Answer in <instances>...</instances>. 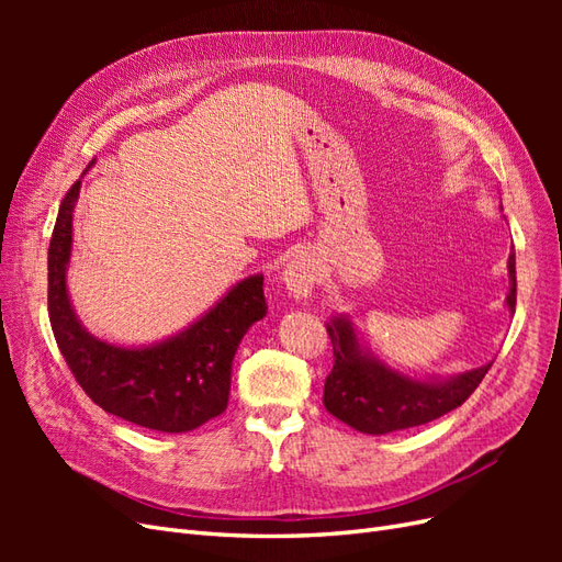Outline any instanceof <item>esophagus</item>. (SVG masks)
<instances>
[{"label":"esophagus","mask_w":562,"mask_h":562,"mask_svg":"<svg viewBox=\"0 0 562 562\" xmlns=\"http://www.w3.org/2000/svg\"><path fill=\"white\" fill-rule=\"evenodd\" d=\"M281 281L285 285V291L295 295V297H307L314 288L316 281V265L310 258V255H295L285 262L281 271Z\"/></svg>","instance_id":"obj_1"}]
</instances>
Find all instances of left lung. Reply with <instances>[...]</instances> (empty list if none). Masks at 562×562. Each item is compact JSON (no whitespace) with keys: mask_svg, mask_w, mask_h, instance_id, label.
<instances>
[{"mask_svg":"<svg viewBox=\"0 0 562 562\" xmlns=\"http://www.w3.org/2000/svg\"><path fill=\"white\" fill-rule=\"evenodd\" d=\"M512 291L506 307L516 312V255H508ZM335 363L323 386V405L339 422L361 434L382 436L419 427L462 405L492 363L448 380H413L363 351L347 316L328 323Z\"/></svg>","mask_w":562,"mask_h":562,"instance_id":"left-lung-1","label":"left lung"}]
</instances>
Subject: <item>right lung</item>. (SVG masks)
<instances>
[{
	"label": "right lung",
	"instance_id": "right-lung-1",
	"mask_svg": "<svg viewBox=\"0 0 562 562\" xmlns=\"http://www.w3.org/2000/svg\"><path fill=\"white\" fill-rule=\"evenodd\" d=\"M79 184L65 194L48 244V318L67 368L95 405L145 429L184 434L223 415L234 353L267 314L265 277L232 285L215 307L164 342L116 347L98 339L79 323L65 283Z\"/></svg>",
	"mask_w": 562,
	"mask_h": 562
}]
</instances>
